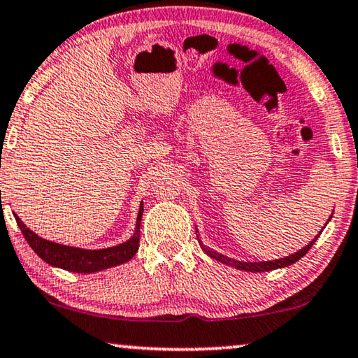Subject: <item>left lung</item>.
I'll return each instance as SVG.
<instances>
[{
    "label": "left lung",
    "instance_id": "left-lung-1",
    "mask_svg": "<svg viewBox=\"0 0 358 358\" xmlns=\"http://www.w3.org/2000/svg\"><path fill=\"white\" fill-rule=\"evenodd\" d=\"M329 220H331V216H329ZM328 220V221H329ZM326 224H328V222H326ZM323 231V229H321ZM321 231H320V234H321ZM320 234L318 236H315V239L308 243V245H305L303 248H300L299 252H295V253H292V255H289V257H284V258H279V260H273V262H237V260H232V258H227V257H224V255H221V253H217V252H213L211 250V248H206L203 243H201V241L199 239V242H200V245H201V248H203L205 250V253L206 255H210L211 258H215V260H217V262H221V263H224V265H229V266H234V268H237V269H242V271H252V273H263V271H271V269H278V268H284V266H289V265H294L295 262H299L300 258H302L305 253H307L310 248H312V245L315 243V241L318 239L320 237Z\"/></svg>",
    "mask_w": 358,
    "mask_h": 358
}]
</instances>
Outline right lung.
Returning <instances> with one entry per match:
<instances>
[{"label": "right lung", "instance_id": "obj_1", "mask_svg": "<svg viewBox=\"0 0 358 358\" xmlns=\"http://www.w3.org/2000/svg\"><path fill=\"white\" fill-rule=\"evenodd\" d=\"M142 205L143 203H141V208H138L136 232H134L131 239L115 247L100 248V250H85V248L61 245V243L41 239L34 231H30L15 213L14 217L17 226L20 227V231H22L25 241H27L29 245L32 247V250L37 253L41 260L51 266L63 268L66 271L85 274L122 265V263L129 262L136 255L138 250V241H141V221L143 213Z\"/></svg>", "mask_w": 358, "mask_h": 358}]
</instances>
